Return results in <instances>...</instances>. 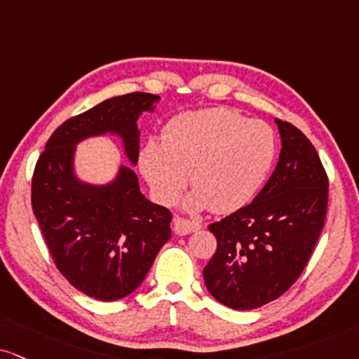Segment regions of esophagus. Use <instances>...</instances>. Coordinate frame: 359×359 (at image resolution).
Wrapping results in <instances>:
<instances>
[{
    "instance_id": "34e87169",
    "label": "esophagus",
    "mask_w": 359,
    "mask_h": 359,
    "mask_svg": "<svg viewBox=\"0 0 359 359\" xmlns=\"http://www.w3.org/2000/svg\"><path fill=\"white\" fill-rule=\"evenodd\" d=\"M200 228H201V224L196 223V221L180 218V216H175V219H172V229H175L176 234H181V236L198 231Z\"/></svg>"
}]
</instances>
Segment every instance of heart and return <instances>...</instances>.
Listing matches in <instances>:
<instances>
[{
  "label": "heart",
  "instance_id": "1",
  "mask_svg": "<svg viewBox=\"0 0 359 359\" xmlns=\"http://www.w3.org/2000/svg\"><path fill=\"white\" fill-rule=\"evenodd\" d=\"M276 140L266 123L226 108L178 114L163 130V144L148 141L140 165L154 196L172 203L188 183L187 206L231 213L248 205L271 170Z\"/></svg>",
  "mask_w": 359,
  "mask_h": 359
}]
</instances>
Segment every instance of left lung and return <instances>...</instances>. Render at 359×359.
<instances>
[{
  "label": "left lung",
  "instance_id": "8db88e82",
  "mask_svg": "<svg viewBox=\"0 0 359 359\" xmlns=\"http://www.w3.org/2000/svg\"><path fill=\"white\" fill-rule=\"evenodd\" d=\"M274 123L281 151L271 178L250 205L208 226L218 248L203 269L205 285L215 299L240 311L290 290L326 218L328 176L315 146L290 123Z\"/></svg>",
  "mask_w": 359,
  "mask_h": 359
}]
</instances>
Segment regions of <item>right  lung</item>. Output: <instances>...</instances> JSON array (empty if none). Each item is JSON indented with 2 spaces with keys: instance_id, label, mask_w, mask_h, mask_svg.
Returning <instances> with one entry per match:
<instances>
[{
  "instance_id": "right-lung-1",
  "label": "right lung",
  "mask_w": 359,
  "mask_h": 359,
  "mask_svg": "<svg viewBox=\"0 0 359 359\" xmlns=\"http://www.w3.org/2000/svg\"><path fill=\"white\" fill-rule=\"evenodd\" d=\"M159 100L128 93L69 118L53 133L34 168L31 205L56 268L76 290L101 302L125 298L143 283L171 238V213L146 200L130 166H119L104 184L79 178L76 146L95 136H116L136 166L138 121Z\"/></svg>"
}]
</instances>
